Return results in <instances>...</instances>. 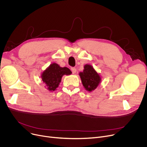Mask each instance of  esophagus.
<instances>
[{
    "mask_svg": "<svg viewBox=\"0 0 147 147\" xmlns=\"http://www.w3.org/2000/svg\"><path fill=\"white\" fill-rule=\"evenodd\" d=\"M71 71H72V73H73V74L76 73L77 70H76V69L75 67H71Z\"/></svg>",
    "mask_w": 147,
    "mask_h": 147,
    "instance_id": "obj_1",
    "label": "esophagus"
}]
</instances>
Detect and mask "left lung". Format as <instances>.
Returning <instances> with one entry per match:
<instances>
[{"instance_id": "obj_1", "label": "left lung", "mask_w": 147, "mask_h": 147, "mask_svg": "<svg viewBox=\"0 0 147 147\" xmlns=\"http://www.w3.org/2000/svg\"><path fill=\"white\" fill-rule=\"evenodd\" d=\"M83 86L88 91L94 90L100 82V77L99 74L90 65L84 66L83 72L79 74Z\"/></svg>"}]
</instances>
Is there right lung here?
<instances>
[{"label": "right lung", "mask_w": 147, "mask_h": 147, "mask_svg": "<svg viewBox=\"0 0 147 147\" xmlns=\"http://www.w3.org/2000/svg\"><path fill=\"white\" fill-rule=\"evenodd\" d=\"M71 71L67 67H61L56 63L51 64L42 74V80L49 91H55L58 87L62 76L70 75Z\"/></svg>", "instance_id": "right-lung-1"}]
</instances>
